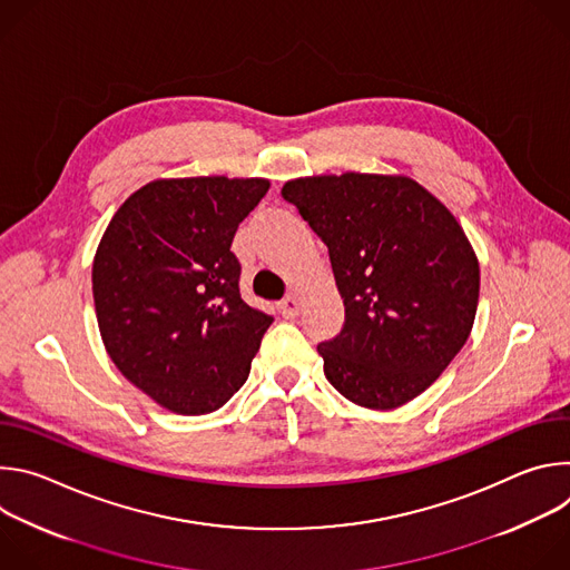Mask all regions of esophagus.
I'll list each match as a JSON object with an SVG mask.
<instances>
[{"label": "esophagus", "mask_w": 570, "mask_h": 570, "mask_svg": "<svg viewBox=\"0 0 570 570\" xmlns=\"http://www.w3.org/2000/svg\"><path fill=\"white\" fill-rule=\"evenodd\" d=\"M299 308H302V299H299L297 295H288V297H284L282 304H279V311H282L284 317H295V315H299Z\"/></svg>", "instance_id": "1"}]
</instances>
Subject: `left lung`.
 Returning <instances> with one entry per match:
<instances>
[{
	"instance_id": "8db88e82",
	"label": "left lung",
	"mask_w": 570,
	"mask_h": 570,
	"mask_svg": "<svg viewBox=\"0 0 570 570\" xmlns=\"http://www.w3.org/2000/svg\"><path fill=\"white\" fill-rule=\"evenodd\" d=\"M330 248L343 332L317 345L352 403L392 411L420 396L466 343L480 266L455 216L405 176H308L282 187Z\"/></svg>"
}]
</instances>
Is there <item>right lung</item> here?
<instances>
[{"label":"right lung","mask_w":570,"mask_h":570,"mask_svg":"<svg viewBox=\"0 0 570 570\" xmlns=\"http://www.w3.org/2000/svg\"><path fill=\"white\" fill-rule=\"evenodd\" d=\"M266 178H161L115 212L92 266L101 341L119 372L178 415L246 383L273 317L240 299L229 250Z\"/></svg>","instance_id":"obj_1"}]
</instances>
